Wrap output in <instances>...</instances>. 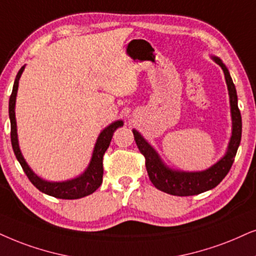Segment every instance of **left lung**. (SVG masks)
<instances>
[{"mask_svg": "<svg viewBox=\"0 0 256 256\" xmlns=\"http://www.w3.org/2000/svg\"><path fill=\"white\" fill-rule=\"evenodd\" d=\"M216 64L221 66L227 82L229 98H230L232 119V134L229 143L228 151L226 156L218 160L215 166L208 170L200 172H180L172 171L162 163L156 151L146 143V140L139 134V132L134 130L136 144L145 157V168H146L148 178L160 192H164L174 196H192L200 192H208L221 183V180L227 176L230 168L234 163V158L238 152V145L241 142L242 134V119L241 112L238 106V94L230 74L226 68L224 64L218 58H214Z\"/></svg>", "mask_w": 256, "mask_h": 256, "instance_id": "left-lung-1", "label": "left lung"}]
</instances>
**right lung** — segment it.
Returning <instances> with one entry per match:
<instances>
[{
	"label": "right lung",
	"mask_w": 256,
	"mask_h": 256,
	"mask_svg": "<svg viewBox=\"0 0 256 256\" xmlns=\"http://www.w3.org/2000/svg\"><path fill=\"white\" fill-rule=\"evenodd\" d=\"M24 66L21 67L18 70V76H16L14 86H12V92L9 98V118H10V139H12V146L14 150V154L18 160L20 162L22 169L24 174H27L28 180L36 186L38 190L42 192L47 194V195L56 197V198L62 200H76L82 198V197L88 196L93 194L102 183V174H104V169H102V157H104L106 150H108L110 142H111L113 132L117 130L118 128L122 126V122L118 120L112 122L111 125L108 126L105 130H102V134H99L96 143L93 150V156L90 160V163L87 170L84 172L82 176L78 178L66 180V182H46V180H41L38 177L30 168L27 166L24 158L22 157L20 148H18V134H16V120H15V100L16 94H18V80L22 72H24Z\"/></svg>",
	"instance_id": "obj_1"
}]
</instances>
